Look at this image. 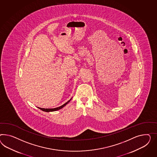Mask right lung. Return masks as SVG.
Instances as JSON below:
<instances>
[{"mask_svg":"<svg viewBox=\"0 0 157 157\" xmlns=\"http://www.w3.org/2000/svg\"><path fill=\"white\" fill-rule=\"evenodd\" d=\"M71 99H72V98H71L68 101H67L66 103H65L63 105L59 106V107H56V108H54V109H44V108H40V107H38V108L39 109H40L41 110L43 111H46V112H50V111H55L59 110L62 109L63 107L66 106V105L71 100Z\"/></svg>","mask_w":157,"mask_h":157,"instance_id":"add662e5","label":"right lung"}]
</instances>
